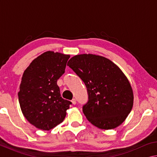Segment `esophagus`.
Segmentation results:
<instances>
[{
  "mask_svg": "<svg viewBox=\"0 0 157 157\" xmlns=\"http://www.w3.org/2000/svg\"><path fill=\"white\" fill-rule=\"evenodd\" d=\"M71 102H72V103H73V105H75L76 104V100L75 99V98H73V99L71 100Z\"/></svg>",
  "mask_w": 157,
  "mask_h": 157,
  "instance_id": "34e87169",
  "label": "esophagus"
}]
</instances>
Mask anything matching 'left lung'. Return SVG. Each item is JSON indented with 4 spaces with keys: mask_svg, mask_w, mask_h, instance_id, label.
<instances>
[{
    "mask_svg": "<svg viewBox=\"0 0 157 157\" xmlns=\"http://www.w3.org/2000/svg\"><path fill=\"white\" fill-rule=\"evenodd\" d=\"M86 85L88 101L82 111L100 129L120 125L131 112L134 95L122 71L109 59L92 54L78 55L67 63Z\"/></svg>",
    "mask_w": 157,
    "mask_h": 157,
    "instance_id": "8db88e82",
    "label": "left lung"
}]
</instances>
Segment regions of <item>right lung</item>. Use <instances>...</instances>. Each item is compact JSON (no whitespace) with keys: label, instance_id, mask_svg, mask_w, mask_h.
<instances>
[{"label":"right lung","instance_id":"add662e5","mask_svg":"<svg viewBox=\"0 0 157 157\" xmlns=\"http://www.w3.org/2000/svg\"><path fill=\"white\" fill-rule=\"evenodd\" d=\"M70 55L48 51L36 57L23 73L18 93L22 113L36 128L50 130L62 123L72 104L63 99L57 84Z\"/></svg>","mask_w":157,"mask_h":157}]
</instances>
